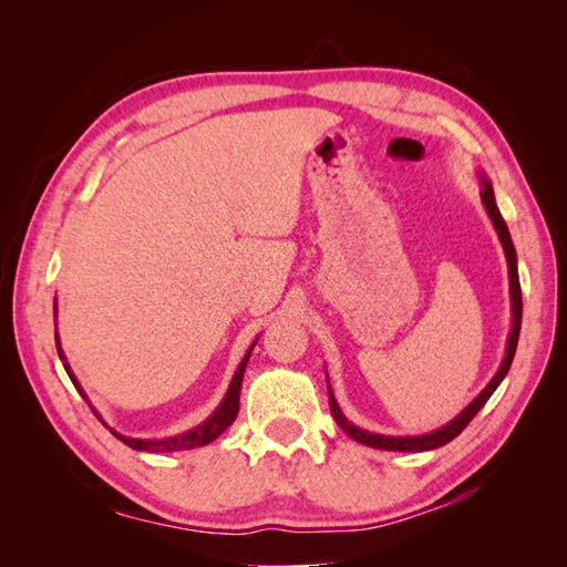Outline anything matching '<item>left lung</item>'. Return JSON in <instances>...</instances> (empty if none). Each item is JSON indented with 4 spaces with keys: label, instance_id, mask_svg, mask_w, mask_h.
Masks as SVG:
<instances>
[{
    "label": "left lung",
    "instance_id": "left-lung-1",
    "mask_svg": "<svg viewBox=\"0 0 567 567\" xmlns=\"http://www.w3.org/2000/svg\"><path fill=\"white\" fill-rule=\"evenodd\" d=\"M483 203L487 208V215L492 217V225L496 229V234H499L502 238V246H504V252H506V260H508V277H511V302H513V329H511V336H508V348H506V357L502 362V369L496 371L494 379L489 381V385L477 394V398L461 411V414L447 423L444 427H440V431L435 433H427V435H419V437H390V435H375V433H367L362 431V427L352 425L346 416H342V411L338 409L333 394H331V388H329V402H331V414L336 419V423L346 431L352 440L367 444V447H375V450H390V452H425V450H435V447H442V444L452 442L463 427H466L473 416L477 414L480 409L485 406V402L492 398V392L499 388V383L504 381V375L508 373L511 369V362H513V354H516V348H518V336H520V321H523V296H520V279H518V265H516V248H513V241H511V234H508V227L506 221L499 213V208H496V200H494V192L489 182H485V188H483Z\"/></svg>",
    "mask_w": 567,
    "mask_h": 567
}]
</instances>
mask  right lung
I'll use <instances>...</instances> for the list:
<instances>
[{"instance_id": "obj_1", "label": "right lung", "mask_w": 567, "mask_h": 567, "mask_svg": "<svg viewBox=\"0 0 567 567\" xmlns=\"http://www.w3.org/2000/svg\"><path fill=\"white\" fill-rule=\"evenodd\" d=\"M252 348H255V346H252ZM252 348H250V350H252ZM56 350H59V357L63 359V350H61V346H59V336H56ZM250 350L246 352L244 362L238 364V369H236V373H234V381H231V385H229V390H227V394H225V400H221V404L217 406L215 414H213L208 421H205L203 425L194 427V431H188V433L177 435V437H167V440H134V437H123V435H117V433H113V435L123 440V442L127 444V447L140 450V452H179V450H196V447H203V444L213 442L215 437H219L221 433L227 431V427L234 423V419H236V414H238V394H241V381H244V371H246V364H248ZM63 367H65L68 375H71V381H73V385L78 388V392L84 398V392H82V388L78 385V381H75V375L71 373V369H68V364H63Z\"/></svg>"}]
</instances>
